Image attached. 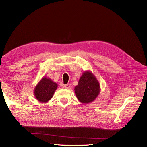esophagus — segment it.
<instances>
[{
  "instance_id": "obj_1",
  "label": "esophagus",
  "mask_w": 147,
  "mask_h": 147,
  "mask_svg": "<svg viewBox=\"0 0 147 147\" xmlns=\"http://www.w3.org/2000/svg\"><path fill=\"white\" fill-rule=\"evenodd\" d=\"M63 87L66 89H69V88H70V87H71V84H67L64 85Z\"/></svg>"
}]
</instances>
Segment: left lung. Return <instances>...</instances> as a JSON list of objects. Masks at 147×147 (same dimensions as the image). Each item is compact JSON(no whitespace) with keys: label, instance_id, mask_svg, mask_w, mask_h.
Listing matches in <instances>:
<instances>
[{"label":"left lung","instance_id":"8db88e82","mask_svg":"<svg viewBox=\"0 0 147 147\" xmlns=\"http://www.w3.org/2000/svg\"><path fill=\"white\" fill-rule=\"evenodd\" d=\"M75 93L78 100L82 103L93 102L100 92V84L91 71L84 72L75 86Z\"/></svg>","mask_w":147,"mask_h":147}]
</instances>
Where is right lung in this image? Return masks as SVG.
Returning a JSON list of instances; mask_svg holds the SVG:
<instances>
[{
	"mask_svg": "<svg viewBox=\"0 0 147 147\" xmlns=\"http://www.w3.org/2000/svg\"><path fill=\"white\" fill-rule=\"evenodd\" d=\"M58 84L51 78L44 76L34 87L33 93L36 99L40 103H47L54 95Z\"/></svg>",
	"mask_w": 147,
	"mask_h": 147,
	"instance_id": "add662e5",
	"label": "right lung"
}]
</instances>
